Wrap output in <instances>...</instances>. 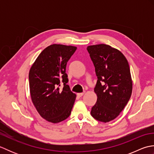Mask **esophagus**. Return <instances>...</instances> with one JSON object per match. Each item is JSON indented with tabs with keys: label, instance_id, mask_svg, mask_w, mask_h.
<instances>
[{
	"label": "esophagus",
	"instance_id": "34e87169",
	"mask_svg": "<svg viewBox=\"0 0 154 154\" xmlns=\"http://www.w3.org/2000/svg\"><path fill=\"white\" fill-rule=\"evenodd\" d=\"M85 94V93H77V96L79 97H82L83 94Z\"/></svg>",
	"mask_w": 154,
	"mask_h": 154
}]
</instances>
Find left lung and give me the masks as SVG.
<instances>
[{
  "label": "left lung",
  "instance_id": "obj_1",
  "mask_svg": "<svg viewBox=\"0 0 154 154\" xmlns=\"http://www.w3.org/2000/svg\"><path fill=\"white\" fill-rule=\"evenodd\" d=\"M87 51L95 67L97 100L91 116L103 122L115 119L128 102L132 80L128 62L121 51L106 44L89 45Z\"/></svg>",
  "mask_w": 154,
  "mask_h": 154
}]
</instances>
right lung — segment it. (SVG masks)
Masks as SVG:
<instances>
[{
	"instance_id": "1",
	"label": "right lung",
	"mask_w": 154,
	"mask_h": 154,
	"mask_svg": "<svg viewBox=\"0 0 154 154\" xmlns=\"http://www.w3.org/2000/svg\"><path fill=\"white\" fill-rule=\"evenodd\" d=\"M77 47L52 44L42 51L29 72V85L32 103L45 120L58 123L71 112L76 94L71 92L65 73L67 63ZM62 80L64 87L58 88Z\"/></svg>"
}]
</instances>
